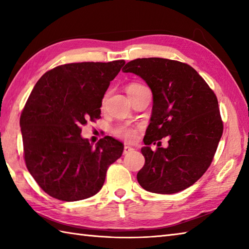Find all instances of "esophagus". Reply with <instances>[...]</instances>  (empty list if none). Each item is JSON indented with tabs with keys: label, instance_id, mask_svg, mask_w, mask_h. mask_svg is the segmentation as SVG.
I'll use <instances>...</instances> for the list:
<instances>
[{
	"label": "esophagus",
	"instance_id": "obj_1",
	"mask_svg": "<svg viewBox=\"0 0 249 249\" xmlns=\"http://www.w3.org/2000/svg\"><path fill=\"white\" fill-rule=\"evenodd\" d=\"M134 151V149L131 146H128V145H125L124 146V151H123V153L124 154H128V153H130V152H133Z\"/></svg>",
	"mask_w": 249,
	"mask_h": 249
}]
</instances>
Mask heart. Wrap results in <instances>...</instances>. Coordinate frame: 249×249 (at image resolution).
<instances>
[{"mask_svg":"<svg viewBox=\"0 0 249 249\" xmlns=\"http://www.w3.org/2000/svg\"><path fill=\"white\" fill-rule=\"evenodd\" d=\"M145 87L141 86V84L138 83H133L128 86L127 88V93H133L137 89H143ZM113 134L119 137V138L123 139L127 142H134L137 137H138V128L134 127V126L131 125H127V124H123V125H120L118 127H115L113 130Z\"/></svg>","mask_w":249,"mask_h":249,"instance_id":"heart-1","label":"heart"}]
</instances>
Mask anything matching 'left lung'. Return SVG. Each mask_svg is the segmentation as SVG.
<instances>
[{"label": "left lung", "mask_w": 249, "mask_h": 249, "mask_svg": "<svg viewBox=\"0 0 249 249\" xmlns=\"http://www.w3.org/2000/svg\"><path fill=\"white\" fill-rule=\"evenodd\" d=\"M123 72L141 77L153 94L151 123L137 174L147 192L169 195L195 184L208 170L224 130L217 97L203 78L185 63L147 57L128 62ZM163 136L168 147L148 146Z\"/></svg>", "instance_id": "obj_1"}]
</instances>
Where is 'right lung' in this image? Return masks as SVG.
Instances as JSON below:
<instances>
[{"label": "right lung", "instance_id": "obj_1", "mask_svg": "<svg viewBox=\"0 0 249 249\" xmlns=\"http://www.w3.org/2000/svg\"><path fill=\"white\" fill-rule=\"evenodd\" d=\"M124 60L60 65L44 73L20 116L26 168L39 187L62 201L96 195L108 167L122 156V142L106 136L96 146L81 126L100 118L104 95Z\"/></svg>", "mask_w": 249, "mask_h": 249}]
</instances>
